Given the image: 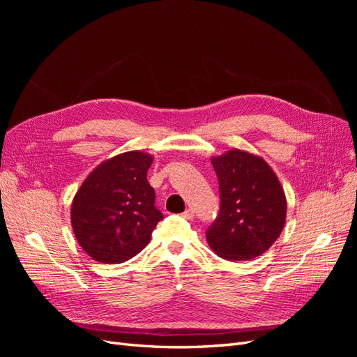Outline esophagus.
Wrapping results in <instances>:
<instances>
[{
  "instance_id": "obj_1",
  "label": "esophagus",
  "mask_w": 357,
  "mask_h": 357,
  "mask_svg": "<svg viewBox=\"0 0 357 357\" xmlns=\"http://www.w3.org/2000/svg\"><path fill=\"white\" fill-rule=\"evenodd\" d=\"M181 218H185V219H188V220H192L193 218H195V213H193V210H186L185 213H181Z\"/></svg>"
}]
</instances>
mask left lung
I'll list each match as a JSON object with an SVG mask.
<instances>
[{"mask_svg":"<svg viewBox=\"0 0 357 357\" xmlns=\"http://www.w3.org/2000/svg\"><path fill=\"white\" fill-rule=\"evenodd\" d=\"M219 178L220 213L207 231L211 250L228 261H248L265 253L282 234L287 201L268 162L231 149L213 156Z\"/></svg>","mask_w":357,"mask_h":357,"instance_id":"obj_1","label":"left lung"}]
</instances>
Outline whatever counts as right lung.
<instances>
[{"mask_svg": "<svg viewBox=\"0 0 357 357\" xmlns=\"http://www.w3.org/2000/svg\"><path fill=\"white\" fill-rule=\"evenodd\" d=\"M153 156L132 150L93 168L71 204V226L93 261L122 264L149 244L158 222L155 190L147 181Z\"/></svg>", "mask_w": 357, "mask_h": 357, "instance_id": "obj_1", "label": "right lung"}]
</instances>
